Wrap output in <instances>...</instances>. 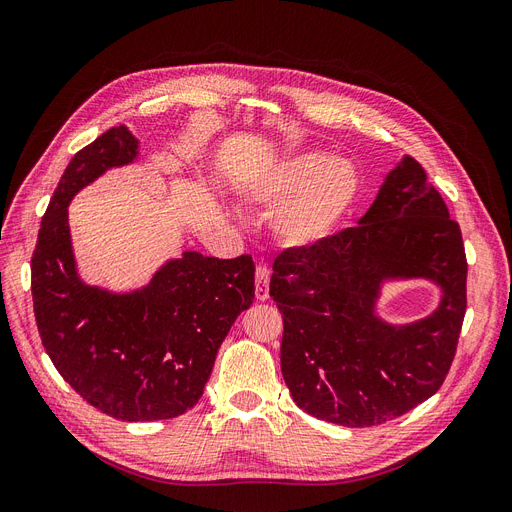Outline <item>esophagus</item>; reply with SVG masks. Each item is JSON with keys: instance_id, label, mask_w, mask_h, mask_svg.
<instances>
[{"instance_id": "obj_1", "label": "esophagus", "mask_w": 512, "mask_h": 512, "mask_svg": "<svg viewBox=\"0 0 512 512\" xmlns=\"http://www.w3.org/2000/svg\"><path fill=\"white\" fill-rule=\"evenodd\" d=\"M255 295L259 301L270 297V268L265 263H257L255 268Z\"/></svg>"}]
</instances>
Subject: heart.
I'll return each instance as SVG.
<instances>
[{
  "label": "heart",
  "mask_w": 512,
  "mask_h": 512,
  "mask_svg": "<svg viewBox=\"0 0 512 512\" xmlns=\"http://www.w3.org/2000/svg\"><path fill=\"white\" fill-rule=\"evenodd\" d=\"M360 192L355 169L345 161L328 163L322 154H305L274 171L249 192V201L263 205L286 203L274 228L282 242L305 247L324 238L351 209Z\"/></svg>",
  "instance_id": "b5f03b06"
}]
</instances>
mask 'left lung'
Instances as JSON below:
<instances>
[{
  "mask_svg": "<svg viewBox=\"0 0 512 512\" xmlns=\"http://www.w3.org/2000/svg\"><path fill=\"white\" fill-rule=\"evenodd\" d=\"M466 268L458 221L412 157L389 173L358 226L284 249L270 297L295 404L343 427H374L435 395L456 355ZM385 275L433 277L444 288L440 309L402 329L379 323L371 301Z\"/></svg>",
  "mask_w": 512,
  "mask_h": 512,
  "instance_id": "obj_1",
  "label": "left lung"
}]
</instances>
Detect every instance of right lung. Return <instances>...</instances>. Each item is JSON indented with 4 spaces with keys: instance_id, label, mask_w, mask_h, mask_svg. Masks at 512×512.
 <instances>
[{
    "instance_id": "add662e5",
    "label": "right lung",
    "mask_w": 512,
    "mask_h": 512,
    "mask_svg": "<svg viewBox=\"0 0 512 512\" xmlns=\"http://www.w3.org/2000/svg\"><path fill=\"white\" fill-rule=\"evenodd\" d=\"M138 142L117 125L81 148L62 173L31 257V293L43 347L87 404L117 420H165L205 391L219 345L255 299L251 255L186 253L131 295L85 286L75 274L66 205Z\"/></svg>"
}]
</instances>
